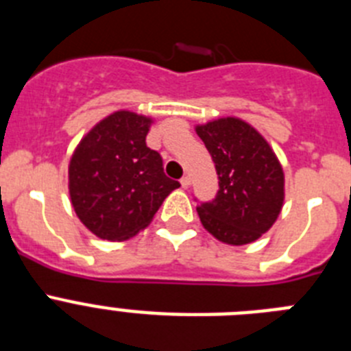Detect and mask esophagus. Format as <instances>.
Instances as JSON below:
<instances>
[{"mask_svg":"<svg viewBox=\"0 0 351 351\" xmlns=\"http://www.w3.org/2000/svg\"><path fill=\"white\" fill-rule=\"evenodd\" d=\"M190 184H191L190 176H182V178H181V186H182V188H190Z\"/></svg>","mask_w":351,"mask_h":351,"instance_id":"34e87169","label":"esophagus"}]
</instances>
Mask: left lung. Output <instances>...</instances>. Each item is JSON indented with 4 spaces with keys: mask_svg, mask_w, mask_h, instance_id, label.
Segmentation results:
<instances>
[{
    "mask_svg": "<svg viewBox=\"0 0 351 351\" xmlns=\"http://www.w3.org/2000/svg\"><path fill=\"white\" fill-rule=\"evenodd\" d=\"M216 167L219 190L197 213L221 243L250 244L276 221L285 198V176L267 141L253 126L223 117L197 126Z\"/></svg>",
    "mask_w": 351,
    "mask_h": 351,
    "instance_id": "obj_1",
    "label": "left lung"
}]
</instances>
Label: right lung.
Here are the masks:
<instances>
[{"label":"right lung","mask_w":351,"mask_h":351,"mask_svg":"<svg viewBox=\"0 0 351 351\" xmlns=\"http://www.w3.org/2000/svg\"><path fill=\"white\" fill-rule=\"evenodd\" d=\"M151 119L119 110L100 121L70 160L71 206L100 239L125 241L145 228L179 182L145 144Z\"/></svg>","instance_id":"obj_1"}]
</instances>
